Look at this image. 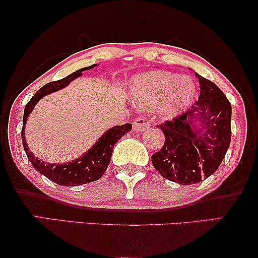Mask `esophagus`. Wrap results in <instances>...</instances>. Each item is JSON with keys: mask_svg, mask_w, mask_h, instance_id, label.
Wrapping results in <instances>:
<instances>
[{"mask_svg": "<svg viewBox=\"0 0 258 258\" xmlns=\"http://www.w3.org/2000/svg\"><path fill=\"white\" fill-rule=\"evenodd\" d=\"M150 126V119L146 117V116H139V117L135 118V121L133 122V129L134 132L141 133L143 130L148 129Z\"/></svg>", "mask_w": 258, "mask_h": 258, "instance_id": "esophagus-1", "label": "esophagus"}]
</instances>
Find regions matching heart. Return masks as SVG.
I'll use <instances>...</instances> for the list:
<instances>
[{"label":"heart","instance_id":"b5f03b06","mask_svg":"<svg viewBox=\"0 0 258 258\" xmlns=\"http://www.w3.org/2000/svg\"><path fill=\"white\" fill-rule=\"evenodd\" d=\"M195 90V83L188 76L178 77L174 74L153 72L135 80L132 94L144 107L161 105L164 115L172 116L188 107Z\"/></svg>","mask_w":258,"mask_h":258}]
</instances>
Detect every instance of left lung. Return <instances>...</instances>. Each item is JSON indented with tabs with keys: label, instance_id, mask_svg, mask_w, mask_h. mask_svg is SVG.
<instances>
[{
	"label": "left lung",
	"instance_id": "1",
	"mask_svg": "<svg viewBox=\"0 0 258 258\" xmlns=\"http://www.w3.org/2000/svg\"><path fill=\"white\" fill-rule=\"evenodd\" d=\"M199 100L157 125L164 134V144L151 155L161 176L182 185L196 184L220 167L231 140V104L220 88L197 75ZM199 121L200 128L195 123Z\"/></svg>",
	"mask_w": 258,
	"mask_h": 258
}]
</instances>
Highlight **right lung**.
<instances>
[{
	"mask_svg": "<svg viewBox=\"0 0 258 258\" xmlns=\"http://www.w3.org/2000/svg\"><path fill=\"white\" fill-rule=\"evenodd\" d=\"M95 64L90 67H86V68L76 70L75 73L70 74L64 79L54 81V82H49L44 84L33 97L30 101L26 104L24 108V115H23V126L22 132H21V136H22V143L24 151H26L28 160L31 162L33 167L36 169L38 172L44 175L45 177L50 181L55 182L58 185H67V186H76L81 184H86V183H90L94 181H97L101 178L103 174L107 170L109 163L111 160V154L114 146L132 130V123H125L123 125H117L114 128L109 129L97 143L91 148L89 151H87L86 155L82 157L77 158V160L69 162V163L64 164H50L44 163L43 161H40L31 154L29 148L27 146L26 137H24V125H26L27 118L29 114L33 110L35 104L40 101L45 95L54 93L72 82L74 79L82 75V72L84 70H89L94 68Z\"/></svg>",
	"mask_w": 258,
	"mask_h": 258,
	"instance_id": "add662e5",
	"label": "right lung"
}]
</instances>
